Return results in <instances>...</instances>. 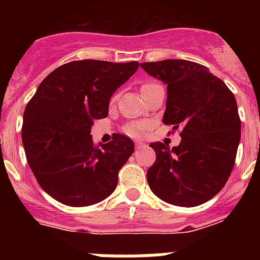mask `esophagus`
<instances>
[{
    "instance_id": "obj_1",
    "label": "esophagus",
    "mask_w": 260,
    "mask_h": 260,
    "mask_svg": "<svg viewBox=\"0 0 260 260\" xmlns=\"http://www.w3.org/2000/svg\"><path fill=\"white\" fill-rule=\"evenodd\" d=\"M143 147H146V144H144L143 142H135V148H137V150H141Z\"/></svg>"
}]
</instances>
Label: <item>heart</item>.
I'll use <instances>...</instances> for the list:
<instances>
[{
  "label": "heart",
  "instance_id": "obj_1",
  "mask_svg": "<svg viewBox=\"0 0 260 260\" xmlns=\"http://www.w3.org/2000/svg\"><path fill=\"white\" fill-rule=\"evenodd\" d=\"M153 84H155V82H147V83H144L141 87V91L143 92L144 89L153 86ZM114 100H116V98L112 99V102H114ZM147 128H148V125L146 122H132L125 126V133L132 135V137H141V135H143L147 132Z\"/></svg>",
  "mask_w": 260,
  "mask_h": 260
}]
</instances>
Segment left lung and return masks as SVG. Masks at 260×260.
<instances>
[{"label":"left lung","instance_id":"obj_1","mask_svg":"<svg viewBox=\"0 0 260 260\" xmlns=\"http://www.w3.org/2000/svg\"><path fill=\"white\" fill-rule=\"evenodd\" d=\"M142 68L167 84L162 122L181 128V143L171 148L151 143L156 160L147 181L156 197L182 207L213 198L232 173L241 138L233 92L206 66L186 59L144 62Z\"/></svg>","mask_w":260,"mask_h":260}]
</instances>
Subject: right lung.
I'll use <instances>...</instances> for the list:
<instances>
[{
	"mask_svg": "<svg viewBox=\"0 0 260 260\" xmlns=\"http://www.w3.org/2000/svg\"><path fill=\"white\" fill-rule=\"evenodd\" d=\"M138 66L137 61H71L38 87L23 114L22 142L32 173L52 198L84 207L116 190L134 143L114 134L109 143L96 146L91 127L108 116L110 96Z\"/></svg>",
	"mask_w": 260,
	"mask_h": 260,
	"instance_id": "obj_1",
	"label": "right lung"
}]
</instances>
